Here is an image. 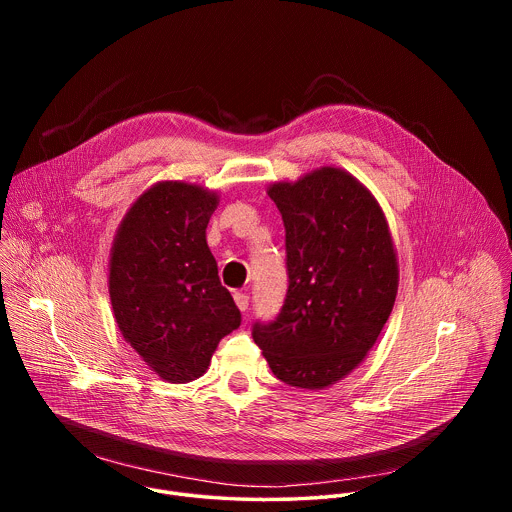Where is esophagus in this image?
<instances>
[{
	"mask_svg": "<svg viewBox=\"0 0 512 512\" xmlns=\"http://www.w3.org/2000/svg\"><path fill=\"white\" fill-rule=\"evenodd\" d=\"M235 304H237V308L241 312H247L249 310V296L243 294V291H237V294H235Z\"/></svg>",
	"mask_w": 512,
	"mask_h": 512,
	"instance_id": "esophagus-1",
	"label": "esophagus"
}]
</instances>
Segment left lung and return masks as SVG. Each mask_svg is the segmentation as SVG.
Masks as SVG:
<instances>
[{
  "label": "left lung",
  "mask_w": 512,
  "mask_h": 512,
  "mask_svg": "<svg viewBox=\"0 0 512 512\" xmlns=\"http://www.w3.org/2000/svg\"><path fill=\"white\" fill-rule=\"evenodd\" d=\"M289 287L281 314L255 324L273 375L320 391L350 375L385 328L399 287L397 249L373 192L336 166L273 182Z\"/></svg>",
  "instance_id": "left-lung-1"
}]
</instances>
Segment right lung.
Listing matches in <instances>:
<instances>
[{"label":"right lung","mask_w":512,"mask_h":512,"mask_svg":"<svg viewBox=\"0 0 512 512\" xmlns=\"http://www.w3.org/2000/svg\"><path fill=\"white\" fill-rule=\"evenodd\" d=\"M216 190L162 180L127 208L109 253V300L119 332L160 379L202 377L241 312L218 279L206 227Z\"/></svg>","instance_id":"1"}]
</instances>
